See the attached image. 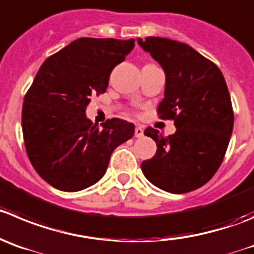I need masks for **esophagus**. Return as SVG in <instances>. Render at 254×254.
Wrapping results in <instances>:
<instances>
[{
	"instance_id": "esophagus-1",
	"label": "esophagus",
	"mask_w": 254,
	"mask_h": 254,
	"mask_svg": "<svg viewBox=\"0 0 254 254\" xmlns=\"http://www.w3.org/2000/svg\"><path fill=\"white\" fill-rule=\"evenodd\" d=\"M144 135V130L141 127H135V138H141Z\"/></svg>"
}]
</instances>
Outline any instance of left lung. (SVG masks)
Wrapping results in <instances>:
<instances>
[{"label":"left lung","mask_w":254,"mask_h":254,"mask_svg":"<svg viewBox=\"0 0 254 254\" xmlns=\"http://www.w3.org/2000/svg\"><path fill=\"white\" fill-rule=\"evenodd\" d=\"M165 72L160 119L174 120L177 131L144 134L156 143L155 155L141 163L145 178L173 194L188 193L212 179L223 162L234 115L223 73L215 64L183 42L163 37L138 39Z\"/></svg>","instance_id":"8db88e82"}]
</instances>
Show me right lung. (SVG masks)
I'll return each mask as SVG.
<instances>
[{
    "mask_svg": "<svg viewBox=\"0 0 254 254\" xmlns=\"http://www.w3.org/2000/svg\"><path fill=\"white\" fill-rule=\"evenodd\" d=\"M135 40L81 37L45 60L25 95L22 132L28 159L54 188L79 191L98 183L114 149L132 138L135 127L86 118L91 95L106 91L118 64Z\"/></svg>",
    "mask_w": 254,
    "mask_h": 254,
    "instance_id": "obj_1",
    "label": "right lung"
}]
</instances>
